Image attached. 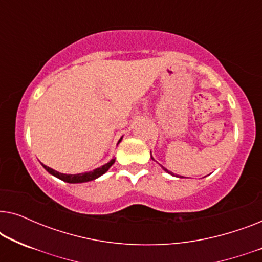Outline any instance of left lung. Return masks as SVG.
<instances>
[{
	"mask_svg": "<svg viewBox=\"0 0 262 262\" xmlns=\"http://www.w3.org/2000/svg\"><path fill=\"white\" fill-rule=\"evenodd\" d=\"M150 154H151V152H150ZM151 159H152L154 161H155V159H154V157H152V156H151ZM160 166H161V164H160ZM161 167H162V169H163L164 171H167V173H168V174H170V175H174L173 173H171V171H169V170H168V169H167V168H164L163 166H161ZM174 177H177V175H174ZM178 178H182V177H178Z\"/></svg>",
	"mask_w": 262,
	"mask_h": 262,
	"instance_id": "left-lung-1",
	"label": "left lung"
}]
</instances>
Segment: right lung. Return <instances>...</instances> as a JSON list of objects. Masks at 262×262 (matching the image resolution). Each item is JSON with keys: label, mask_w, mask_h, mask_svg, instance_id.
<instances>
[{"label": "right lung", "mask_w": 262, "mask_h": 262, "mask_svg": "<svg viewBox=\"0 0 262 262\" xmlns=\"http://www.w3.org/2000/svg\"><path fill=\"white\" fill-rule=\"evenodd\" d=\"M121 139H123V137L119 139V142H118V143H120ZM114 162H116V159L113 157V159L111 160L110 162L103 164V166L96 168V169H94V170L85 171V173H80V174H63V173H59V171H57L55 169H52V168L45 166V164H42V163L41 164H42V167H44L50 174L53 175V177L60 179V180L69 182V184H82V182H88V181L95 180V179L100 178L101 175L105 174L106 171L110 169L111 166H112Z\"/></svg>", "instance_id": "1"}]
</instances>
